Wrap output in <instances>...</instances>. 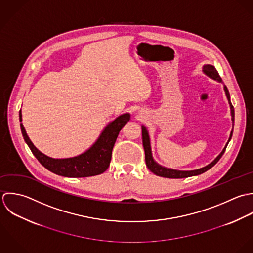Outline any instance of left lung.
<instances>
[{"label": "left lung", "mask_w": 253, "mask_h": 253, "mask_svg": "<svg viewBox=\"0 0 253 253\" xmlns=\"http://www.w3.org/2000/svg\"><path fill=\"white\" fill-rule=\"evenodd\" d=\"M202 71L205 75H207L208 77L212 78L213 80L218 81L219 83H222V79L219 76L216 68L211 65V64H204L202 67ZM224 91L227 97L228 102L230 104V109H231V116H232V122H233V128L229 137V140L225 146V148L223 149V151L220 152V154L212 161L210 162L208 165L202 167L200 169H196V170H189V171H182V170H176V169H171V168H167L164 167L160 164H158L152 156V146H151V138H150V134L148 129L146 128V126L142 125V136H143V146H144V150H145V155H146V164L148 166V168L152 171L153 174L160 176V177H164V178H171V179H181V178H188V177H192V176H197L204 173L205 171L209 170L211 167H213L221 158V156L223 155V153L225 152V150L229 144V142L231 141V138L233 136V130H234V121H235V110H234V106L232 105L231 99H230V94L229 91L227 89L226 86H224Z\"/></svg>", "instance_id": "left-lung-1"}]
</instances>
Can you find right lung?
<instances>
[{
	"mask_svg": "<svg viewBox=\"0 0 253 253\" xmlns=\"http://www.w3.org/2000/svg\"><path fill=\"white\" fill-rule=\"evenodd\" d=\"M130 113H123L110 121L97 141L86 152L68 158H52L40 152L31 142L22 124L21 109L19 110L20 129L23 139L38 161L52 173L69 178H84L103 173L109 166L111 152L120 130L130 120Z\"/></svg>",
	"mask_w": 253,
	"mask_h": 253,
	"instance_id": "add662e5",
	"label": "right lung"
}]
</instances>
